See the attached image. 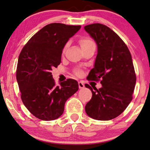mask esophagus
<instances>
[{"label":"esophagus","instance_id":"34e87169","mask_svg":"<svg viewBox=\"0 0 150 150\" xmlns=\"http://www.w3.org/2000/svg\"><path fill=\"white\" fill-rule=\"evenodd\" d=\"M78 86H79V88H80V89H81V88H84V84L82 81L78 82Z\"/></svg>","mask_w":150,"mask_h":150}]
</instances>
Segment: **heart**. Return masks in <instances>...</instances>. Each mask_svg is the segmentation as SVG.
Segmentation results:
<instances>
[{
  "instance_id": "obj_1",
  "label": "heart",
  "mask_w": 150,
  "mask_h": 150,
  "mask_svg": "<svg viewBox=\"0 0 150 150\" xmlns=\"http://www.w3.org/2000/svg\"><path fill=\"white\" fill-rule=\"evenodd\" d=\"M79 43L80 44V45H81L82 49H84L85 47H88V45H90V44L94 43V42L92 41L91 39H88V38H87V37H82L79 40ZM67 46H68V43L65 45L64 49H63V51H64V52L65 51V50H66ZM75 74L77 75H80L81 74V72L79 70H75Z\"/></svg>"
}]
</instances>
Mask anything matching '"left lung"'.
Here are the masks:
<instances>
[{
    "label": "left lung",
    "instance_id": "8db88e82",
    "mask_svg": "<svg viewBox=\"0 0 150 150\" xmlns=\"http://www.w3.org/2000/svg\"><path fill=\"white\" fill-rule=\"evenodd\" d=\"M84 28L98 46L94 67L87 79L100 81L103 86L97 89L85 84L92 94L86 105V112L95 120H112L125 110L132 99L136 74L131 54L123 40L108 26L97 23Z\"/></svg>",
    "mask_w": 150,
    "mask_h": 150
}]
</instances>
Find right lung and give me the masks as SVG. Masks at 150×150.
Here are the masks:
<instances>
[{
	"mask_svg": "<svg viewBox=\"0 0 150 150\" xmlns=\"http://www.w3.org/2000/svg\"><path fill=\"white\" fill-rule=\"evenodd\" d=\"M80 28L61 23L46 25L20 52L16 78L21 99L37 118L45 121L57 119L63 113L67 99L79 89L77 81L73 79L56 85L51 71L60 64L63 47Z\"/></svg>",
	"mask_w": 150,
	"mask_h": 150,
	"instance_id": "right-lung-1",
	"label": "right lung"
}]
</instances>
